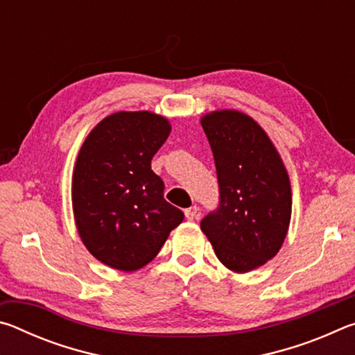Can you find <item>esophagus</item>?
<instances>
[{
  "label": "esophagus",
  "instance_id": "1",
  "mask_svg": "<svg viewBox=\"0 0 355 355\" xmlns=\"http://www.w3.org/2000/svg\"><path fill=\"white\" fill-rule=\"evenodd\" d=\"M184 216H186V219H188V220L197 219V216H199V208H197V207L186 208V209H184Z\"/></svg>",
  "mask_w": 355,
  "mask_h": 355
}]
</instances>
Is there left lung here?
Wrapping results in <instances>:
<instances>
[{"mask_svg": "<svg viewBox=\"0 0 355 355\" xmlns=\"http://www.w3.org/2000/svg\"><path fill=\"white\" fill-rule=\"evenodd\" d=\"M213 150L219 207L200 222L216 257L235 272L271 260L291 219V186L277 148L248 114L222 110L203 116Z\"/></svg>", "mask_w": 355, "mask_h": 355, "instance_id": "8db88e82", "label": "left lung"}]
</instances>
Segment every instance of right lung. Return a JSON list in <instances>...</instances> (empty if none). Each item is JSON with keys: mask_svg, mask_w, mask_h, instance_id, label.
Wrapping results in <instances>:
<instances>
[{"mask_svg": "<svg viewBox=\"0 0 355 355\" xmlns=\"http://www.w3.org/2000/svg\"><path fill=\"white\" fill-rule=\"evenodd\" d=\"M171 123L148 111H120L95 127L78 153L71 203L78 233L91 254L119 271H136L158 255L182 224V209L164 200L152 158Z\"/></svg>", "mask_w": 355, "mask_h": 355, "instance_id": "obj_1", "label": "right lung"}]
</instances>
